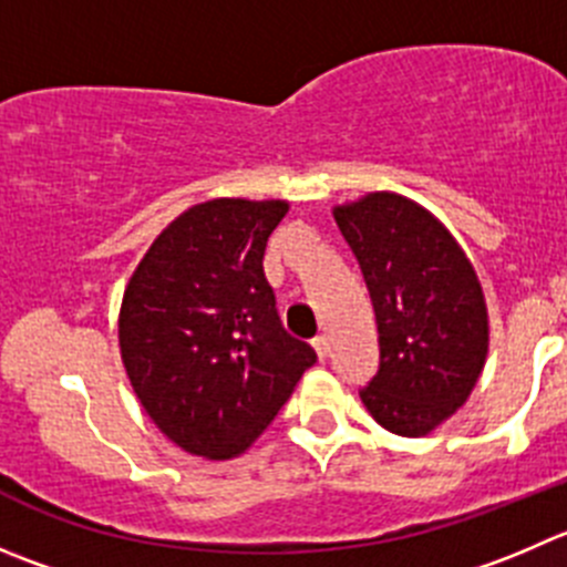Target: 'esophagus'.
Listing matches in <instances>:
<instances>
[{"label": "esophagus", "instance_id": "1", "mask_svg": "<svg viewBox=\"0 0 567 567\" xmlns=\"http://www.w3.org/2000/svg\"><path fill=\"white\" fill-rule=\"evenodd\" d=\"M311 344H315V350H317V355H320V361H326V355H328V337H315L311 339Z\"/></svg>", "mask_w": 567, "mask_h": 567}]
</instances>
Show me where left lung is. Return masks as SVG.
<instances>
[{
    "label": "left lung",
    "instance_id": "left-lung-1",
    "mask_svg": "<svg viewBox=\"0 0 567 567\" xmlns=\"http://www.w3.org/2000/svg\"><path fill=\"white\" fill-rule=\"evenodd\" d=\"M379 328V373L359 398L379 425L423 436L467 401L489 344L476 269L449 228L392 192L333 208Z\"/></svg>",
    "mask_w": 567,
    "mask_h": 567
}]
</instances>
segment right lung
I'll use <instances>...</instances> for the list:
<instances>
[{"label":"right lung","mask_w":567,"mask_h":567,"mask_svg":"<svg viewBox=\"0 0 567 567\" xmlns=\"http://www.w3.org/2000/svg\"><path fill=\"white\" fill-rule=\"evenodd\" d=\"M284 199H208L161 230L122 298L118 348L144 412L175 445L234 460L317 361L264 278Z\"/></svg>","instance_id":"1"}]
</instances>
